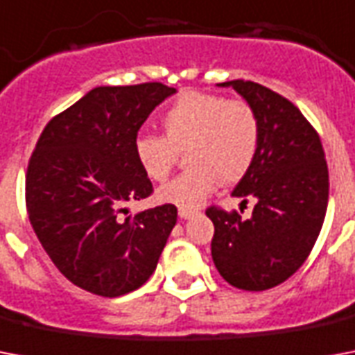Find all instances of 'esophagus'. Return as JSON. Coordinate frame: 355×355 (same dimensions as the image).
<instances>
[{
  "instance_id": "34e87169",
  "label": "esophagus",
  "mask_w": 355,
  "mask_h": 355,
  "mask_svg": "<svg viewBox=\"0 0 355 355\" xmlns=\"http://www.w3.org/2000/svg\"><path fill=\"white\" fill-rule=\"evenodd\" d=\"M195 216H197V211L195 210H182V208L178 210V217H180V219H193Z\"/></svg>"
}]
</instances>
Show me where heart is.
Wrapping results in <instances>:
<instances>
[{
	"label": "heart",
	"instance_id": "1",
	"mask_svg": "<svg viewBox=\"0 0 355 355\" xmlns=\"http://www.w3.org/2000/svg\"><path fill=\"white\" fill-rule=\"evenodd\" d=\"M164 136L139 134L134 156L150 180H164L184 150L188 169L158 189V200L195 210L217 182L236 184L259 150V118L248 103L202 92H184L162 112Z\"/></svg>",
	"mask_w": 355,
	"mask_h": 355
}]
</instances>
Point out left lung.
<instances>
[{
    "label": "left lung",
    "instance_id": "1",
    "mask_svg": "<svg viewBox=\"0 0 355 355\" xmlns=\"http://www.w3.org/2000/svg\"><path fill=\"white\" fill-rule=\"evenodd\" d=\"M256 110L261 127L259 150L234 197L252 199V216L211 206L216 232L211 258L219 275L237 289L265 291L286 282L311 252L328 208V166L320 138L291 101L252 83L228 80Z\"/></svg>",
    "mask_w": 355,
    "mask_h": 355
}]
</instances>
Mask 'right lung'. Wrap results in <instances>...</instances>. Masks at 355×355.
Masks as SVG:
<instances>
[{"mask_svg": "<svg viewBox=\"0 0 355 355\" xmlns=\"http://www.w3.org/2000/svg\"><path fill=\"white\" fill-rule=\"evenodd\" d=\"M175 92L162 83L97 86L36 141L25 177L29 221L55 267L85 291L114 298L144 286L177 225L173 205L127 216L128 202L153 193L134 139Z\"/></svg>", "mask_w": 355, "mask_h": 355, "instance_id": "right-lung-1", "label": "right lung"}]
</instances>
